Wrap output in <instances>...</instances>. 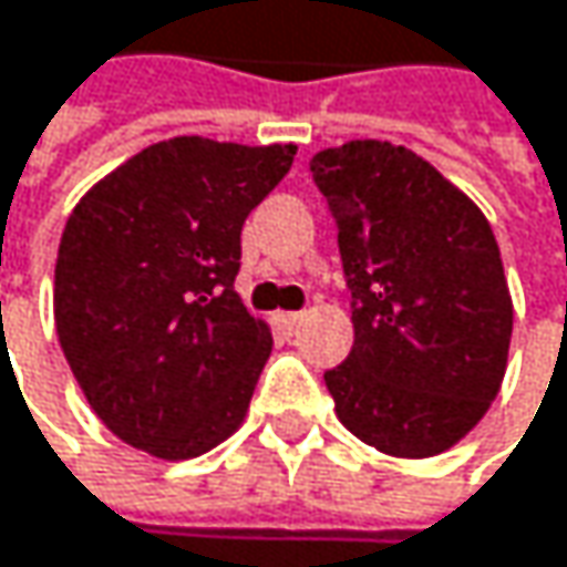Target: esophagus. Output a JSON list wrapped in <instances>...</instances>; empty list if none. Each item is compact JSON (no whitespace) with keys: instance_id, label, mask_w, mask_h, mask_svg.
I'll list each match as a JSON object with an SVG mask.
<instances>
[{"instance_id":"obj_1","label":"esophagus","mask_w":567,"mask_h":567,"mask_svg":"<svg viewBox=\"0 0 567 567\" xmlns=\"http://www.w3.org/2000/svg\"><path fill=\"white\" fill-rule=\"evenodd\" d=\"M276 321H279L285 331L291 334V331L305 321V311H279V315H276Z\"/></svg>"}]
</instances>
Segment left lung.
<instances>
[{
	"mask_svg": "<svg viewBox=\"0 0 567 567\" xmlns=\"http://www.w3.org/2000/svg\"><path fill=\"white\" fill-rule=\"evenodd\" d=\"M311 173L354 298V348L324 374L334 413L388 456L446 453L506 378L512 295L493 226L460 186L391 141L318 151Z\"/></svg>",
	"mask_w": 567,
	"mask_h": 567,
	"instance_id": "1",
	"label": "left lung"
}]
</instances>
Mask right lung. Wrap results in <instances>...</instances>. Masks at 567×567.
Returning a JSON list of instances; mask_svg holds the SVG:
<instances>
[{
	"mask_svg": "<svg viewBox=\"0 0 567 567\" xmlns=\"http://www.w3.org/2000/svg\"><path fill=\"white\" fill-rule=\"evenodd\" d=\"M295 144L173 137L97 179L55 262V328L97 420L157 460L239 430L272 331L236 295L246 216L291 171Z\"/></svg>",
	"mask_w": 567,
	"mask_h": 567,
	"instance_id": "right-lung-1",
	"label": "right lung"
}]
</instances>
